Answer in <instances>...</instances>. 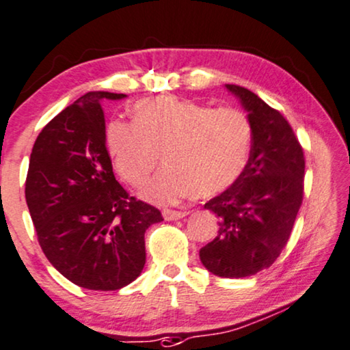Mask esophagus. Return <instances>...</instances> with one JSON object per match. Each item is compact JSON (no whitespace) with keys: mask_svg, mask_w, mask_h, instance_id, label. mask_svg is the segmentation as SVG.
I'll list each match as a JSON object with an SVG mask.
<instances>
[{"mask_svg":"<svg viewBox=\"0 0 350 350\" xmlns=\"http://www.w3.org/2000/svg\"><path fill=\"white\" fill-rule=\"evenodd\" d=\"M189 214L187 211H173V209H165L163 211V217L166 220H176V219H182Z\"/></svg>","mask_w":350,"mask_h":350,"instance_id":"1","label":"esophagus"}]
</instances>
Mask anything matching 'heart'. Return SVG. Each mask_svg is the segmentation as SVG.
<instances>
[{"label": "heart", "instance_id": "1", "mask_svg": "<svg viewBox=\"0 0 350 350\" xmlns=\"http://www.w3.org/2000/svg\"><path fill=\"white\" fill-rule=\"evenodd\" d=\"M106 144L117 173L136 189L163 157L166 166L144 195L177 203L195 193H222L239 179L252 150V125L238 107L159 96L136 103L133 122H111Z\"/></svg>", "mask_w": 350, "mask_h": 350}]
</instances>
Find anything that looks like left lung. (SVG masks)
I'll list each match as a JSON object with an SVG mask.
<instances>
[{
  "instance_id": "1",
  "label": "left lung",
  "mask_w": 350,
  "mask_h": 350,
  "mask_svg": "<svg viewBox=\"0 0 350 350\" xmlns=\"http://www.w3.org/2000/svg\"><path fill=\"white\" fill-rule=\"evenodd\" d=\"M247 111L252 150L244 173L204 209L219 217V234L200 249L219 278H247L271 267L292 233L303 203L304 154L279 111L247 88L225 85Z\"/></svg>"
}]
</instances>
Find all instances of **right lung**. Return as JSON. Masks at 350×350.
Listing matches in <instances>:
<instances>
[{"mask_svg": "<svg viewBox=\"0 0 350 350\" xmlns=\"http://www.w3.org/2000/svg\"><path fill=\"white\" fill-rule=\"evenodd\" d=\"M125 96L85 93L42 128L29 157L25 198L39 245L58 273L88 290L133 282L146 263V230L163 220L112 173L101 101Z\"/></svg>", "mask_w": 350, "mask_h": 350, "instance_id": "right-lung-1", "label": "right lung"}]
</instances>
